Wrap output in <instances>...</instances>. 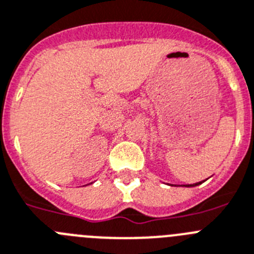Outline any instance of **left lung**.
<instances>
[{
    "mask_svg": "<svg viewBox=\"0 0 254 254\" xmlns=\"http://www.w3.org/2000/svg\"><path fill=\"white\" fill-rule=\"evenodd\" d=\"M200 184H202V182H197V184H193V185H186L185 187H195V186H197V185H200Z\"/></svg>",
    "mask_w": 254,
    "mask_h": 254,
    "instance_id": "left-lung-1",
    "label": "left lung"
}]
</instances>
